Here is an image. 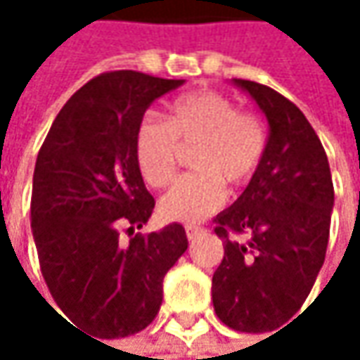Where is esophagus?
Returning a JSON list of instances; mask_svg holds the SVG:
<instances>
[{"instance_id": "1", "label": "esophagus", "mask_w": 360, "mask_h": 360, "mask_svg": "<svg viewBox=\"0 0 360 360\" xmlns=\"http://www.w3.org/2000/svg\"><path fill=\"white\" fill-rule=\"evenodd\" d=\"M204 231V227L200 225H185V233H187V240H195L200 233Z\"/></svg>"}]
</instances>
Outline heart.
<instances>
[{
	"instance_id": "heart-1",
	"label": "heart",
	"mask_w": 360,
	"mask_h": 360,
	"mask_svg": "<svg viewBox=\"0 0 360 360\" xmlns=\"http://www.w3.org/2000/svg\"><path fill=\"white\" fill-rule=\"evenodd\" d=\"M266 127L258 114L238 110L219 91L200 89L171 102L165 120L146 118L135 131V160L143 181L165 187L175 177L179 146H195L191 169L162 195L160 212L169 221L195 223L214 212L233 189L248 185L266 154Z\"/></svg>"
}]
</instances>
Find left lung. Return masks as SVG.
<instances>
[{
    "mask_svg": "<svg viewBox=\"0 0 360 360\" xmlns=\"http://www.w3.org/2000/svg\"><path fill=\"white\" fill-rule=\"evenodd\" d=\"M233 83L264 112L271 133L258 173L214 219L225 256L212 275V304L227 327L262 333L292 319L313 290L329 240L333 183L300 108L266 85Z\"/></svg>",
    "mask_w": 360,
    "mask_h": 360,
    "instance_id": "8db88e82",
    "label": "left lung"
}]
</instances>
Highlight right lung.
Listing matches in <instances>:
<instances>
[{
  "label": "right lung",
  "instance_id": "obj_1",
  "mask_svg": "<svg viewBox=\"0 0 360 360\" xmlns=\"http://www.w3.org/2000/svg\"><path fill=\"white\" fill-rule=\"evenodd\" d=\"M181 83L102 72L62 106L37 154L31 227L43 279L72 323L104 340L154 321L162 279L187 250L179 223L133 236L156 204L135 160V131L146 108Z\"/></svg>",
  "mask_w": 360,
  "mask_h": 360
}]
</instances>
